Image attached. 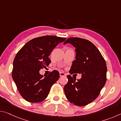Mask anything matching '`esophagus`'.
<instances>
[{
	"instance_id": "1",
	"label": "esophagus",
	"mask_w": 121,
	"mask_h": 121,
	"mask_svg": "<svg viewBox=\"0 0 121 121\" xmlns=\"http://www.w3.org/2000/svg\"><path fill=\"white\" fill-rule=\"evenodd\" d=\"M60 76L61 77H63V76H66V74L65 73H63V72H60Z\"/></svg>"
}]
</instances>
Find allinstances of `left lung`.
Here are the masks:
<instances>
[{
  "label": "left lung",
  "instance_id": "1",
  "mask_svg": "<svg viewBox=\"0 0 121 121\" xmlns=\"http://www.w3.org/2000/svg\"><path fill=\"white\" fill-rule=\"evenodd\" d=\"M70 43L76 48V59L69 71L70 74L81 73V79L76 81L70 75L64 87L65 97L69 102L78 106H86L99 95L107 80L105 60L99 50L90 41L72 37L64 44Z\"/></svg>",
  "mask_w": 121,
  "mask_h": 121
}]
</instances>
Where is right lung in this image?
<instances>
[{"mask_svg": "<svg viewBox=\"0 0 121 121\" xmlns=\"http://www.w3.org/2000/svg\"><path fill=\"white\" fill-rule=\"evenodd\" d=\"M65 38L54 36L39 37L29 41L17 53L13 61L12 78L21 95L30 102H39L48 97L60 74L54 70L44 77L39 73L51 61L49 56Z\"/></svg>", "mask_w": 121, "mask_h": 121, "instance_id": "add662e5", "label": "right lung"}]
</instances>
